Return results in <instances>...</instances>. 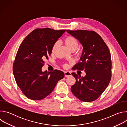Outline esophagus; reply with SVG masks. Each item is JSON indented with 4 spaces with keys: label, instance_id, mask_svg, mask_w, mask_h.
<instances>
[{
    "label": "esophagus",
    "instance_id": "34e87169",
    "mask_svg": "<svg viewBox=\"0 0 127 127\" xmlns=\"http://www.w3.org/2000/svg\"><path fill=\"white\" fill-rule=\"evenodd\" d=\"M64 75H65V77H68V76L71 75V72L69 71H65L64 72Z\"/></svg>",
    "mask_w": 127,
    "mask_h": 127
}]
</instances>
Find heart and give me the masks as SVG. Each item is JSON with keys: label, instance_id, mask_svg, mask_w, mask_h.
I'll list each match as a JSON object with an SVG mask.
<instances>
[{"label": "heart", "instance_id": "1", "mask_svg": "<svg viewBox=\"0 0 127 127\" xmlns=\"http://www.w3.org/2000/svg\"><path fill=\"white\" fill-rule=\"evenodd\" d=\"M63 43L67 46V47L71 51L73 52L75 51L79 46V43L78 41L74 38L73 36L68 35L63 40ZM58 46V43L57 42L54 43L52 47L51 51L52 53H55ZM82 52L81 51H79V54H81ZM62 66L64 68L68 67V64L66 63H63L62 64Z\"/></svg>", "mask_w": 127, "mask_h": 127}]
</instances>
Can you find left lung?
<instances>
[{"label": "left lung", "mask_w": 127, "mask_h": 127, "mask_svg": "<svg viewBox=\"0 0 127 127\" xmlns=\"http://www.w3.org/2000/svg\"><path fill=\"white\" fill-rule=\"evenodd\" d=\"M83 47L81 62L72 69L84 70V77L72 73L76 79L71 92L79 100L91 102L97 99L107 87L112 77V59L109 49L100 36L94 31L67 30Z\"/></svg>", "instance_id": "1"}]
</instances>
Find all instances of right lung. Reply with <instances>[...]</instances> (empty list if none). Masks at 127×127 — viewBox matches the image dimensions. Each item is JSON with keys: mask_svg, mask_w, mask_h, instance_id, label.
Segmentation results:
<instances>
[{"mask_svg": "<svg viewBox=\"0 0 127 127\" xmlns=\"http://www.w3.org/2000/svg\"><path fill=\"white\" fill-rule=\"evenodd\" d=\"M65 32L50 28L36 29L21 44L13 64L17 85L28 98L39 100L49 95L59 80L64 77L59 70L42 71L44 61L51 55L53 45Z\"/></svg>", "mask_w": 127, "mask_h": 127, "instance_id": "add662e5", "label": "right lung"}]
</instances>
